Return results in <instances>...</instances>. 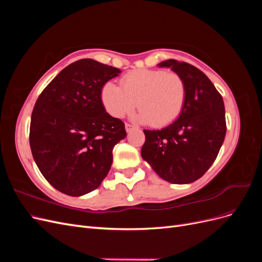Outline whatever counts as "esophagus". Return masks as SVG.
<instances>
[{
  "label": "esophagus",
  "instance_id": "obj_1",
  "mask_svg": "<svg viewBox=\"0 0 262 262\" xmlns=\"http://www.w3.org/2000/svg\"><path fill=\"white\" fill-rule=\"evenodd\" d=\"M136 126H134L133 124H130V123H125V130L126 132H131Z\"/></svg>",
  "mask_w": 262,
  "mask_h": 262
}]
</instances>
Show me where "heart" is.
I'll return each mask as SVG.
<instances>
[{
    "mask_svg": "<svg viewBox=\"0 0 262 262\" xmlns=\"http://www.w3.org/2000/svg\"><path fill=\"white\" fill-rule=\"evenodd\" d=\"M120 84L121 87L107 82L100 91L102 106L115 118L131 114L138 101L140 121L165 126L175 121L184 109L186 84L177 73L141 69L126 73Z\"/></svg>",
    "mask_w": 262,
    "mask_h": 262,
    "instance_id": "b5f03b06",
    "label": "heart"
}]
</instances>
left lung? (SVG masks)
Returning a JSON list of instances; mask_svg holds the SVG:
<instances>
[{
	"label": "left lung",
	"mask_w": 262,
	"mask_h": 262,
	"mask_svg": "<svg viewBox=\"0 0 262 262\" xmlns=\"http://www.w3.org/2000/svg\"><path fill=\"white\" fill-rule=\"evenodd\" d=\"M158 67L170 68L185 81L184 109L161 130H143L141 155L158 176L171 184L201 178L215 161L226 134L224 101L202 71L169 59Z\"/></svg>",
	"instance_id": "left-lung-1"
}]
</instances>
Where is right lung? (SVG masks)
Returning a JSON list of instances; mask_svg holds the SVG:
<instances>
[{"label": "right lung", "instance_id": "add662e5", "mask_svg": "<svg viewBox=\"0 0 262 262\" xmlns=\"http://www.w3.org/2000/svg\"><path fill=\"white\" fill-rule=\"evenodd\" d=\"M121 71L92 59L71 63L39 95L29 144L42 176L60 192L80 196L97 189L125 138L124 123L106 113L100 91Z\"/></svg>", "mask_w": 262, "mask_h": 262}]
</instances>
